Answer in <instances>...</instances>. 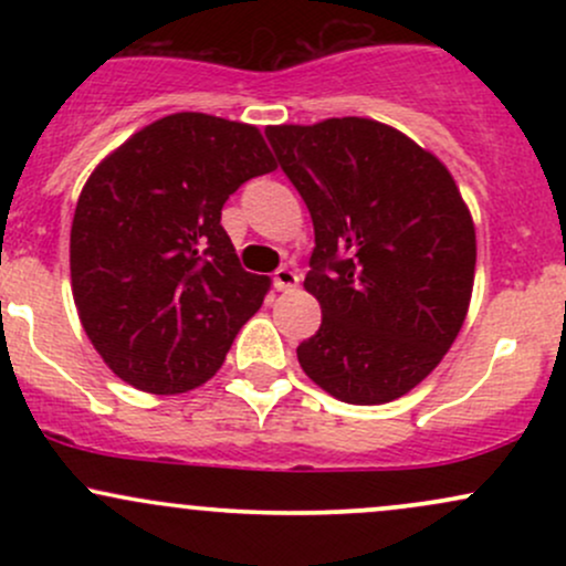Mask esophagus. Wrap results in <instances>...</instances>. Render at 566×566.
Here are the masks:
<instances>
[{
    "mask_svg": "<svg viewBox=\"0 0 566 566\" xmlns=\"http://www.w3.org/2000/svg\"><path fill=\"white\" fill-rule=\"evenodd\" d=\"M297 282H301V276H297L295 271H290V269H276V271H274V287H276L279 292L295 290Z\"/></svg>",
    "mask_w": 566,
    "mask_h": 566,
    "instance_id": "obj_1",
    "label": "esophagus"
}]
</instances>
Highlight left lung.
<instances>
[{
    "label": "left lung",
    "mask_w": 566,
    "mask_h": 566,
    "mask_svg": "<svg viewBox=\"0 0 566 566\" xmlns=\"http://www.w3.org/2000/svg\"><path fill=\"white\" fill-rule=\"evenodd\" d=\"M314 220L303 287L322 327L297 346L316 386L348 405L412 391L469 314L476 231L450 170L399 129L343 116L265 129Z\"/></svg>",
    "instance_id": "left-lung-1"
}]
</instances>
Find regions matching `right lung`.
Wrapping results in <instances>:
<instances>
[{
	"label": "right lung",
	"instance_id": "obj_1",
	"mask_svg": "<svg viewBox=\"0 0 566 566\" xmlns=\"http://www.w3.org/2000/svg\"><path fill=\"white\" fill-rule=\"evenodd\" d=\"M276 170L258 127L184 112L108 154L71 223V292L114 375L184 394L223 365L271 287L239 265L220 226L226 199Z\"/></svg>",
	"mask_w": 566,
	"mask_h": 566
}]
</instances>
